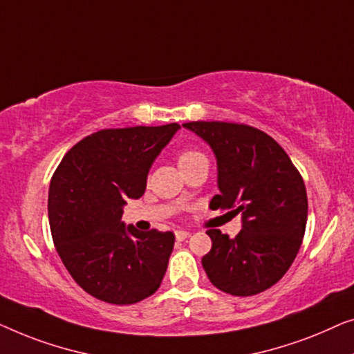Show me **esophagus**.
Returning a JSON list of instances; mask_svg holds the SVG:
<instances>
[{"label": "esophagus", "instance_id": "obj_1", "mask_svg": "<svg viewBox=\"0 0 354 354\" xmlns=\"http://www.w3.org/2000/svg\"><path fill=\"white\" fill-rule=\"evenodd\" d=\"M175 236H176V241H184V239H187L191 234L187 231H183V229H179V231L175 232Z\"/></svg>", "mask_w": 354, "mask_h": 354}]
</instances>
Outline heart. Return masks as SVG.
Instances as JSON below:
<instances>
[{"label":"heart","mask_w":354,"mask_h":354,"mask_svg":"<svg viewBox=\"0 0 354 354\" xmlns=\"http://www.w3.org/2000/svg\"><path fill=\"white\" fill-rule=\"evenodd\" d=\"M201 156H202V153L197 152V151H184V152L179 153L178 165H183V163H186L189 160H194V158H197V157H201Z\"/></svg>","instance_id":"1"}]
</instances>
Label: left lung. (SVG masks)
I'll return each mask as SVG.
<instances>
[{
    "label": "left lung",
    "instance_id": "obj_1",
    "mask_svg": "<svg viewBox=\"0 0 354 354\" xmlns=\"http://www.w3.org/2000/svg\"><path fill=\"white\" fill-rule=\"evenodd\" d=\"M215 153L218 189L210 208L241 213L234 239L208 229L212 250L202 258L210 282L236 297H250L286 274L300 250L308 220L303 178L290 157L260 129L226 122L183 123Z\"/></svg>",
    "mask_w": 354,
    "mask_h": 354
}]
</instances>
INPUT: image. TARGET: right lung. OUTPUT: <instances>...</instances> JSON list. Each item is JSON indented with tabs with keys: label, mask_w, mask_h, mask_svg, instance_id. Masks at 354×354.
<instances>
[{
	"label": "right lung",
	"mask_w": 354,
	"mask_h": 354,
	"mask_svg": "<svg viewBox=\"0 0 354 354\" xmlns=\"http://www.w3.org/2000/svg\"><path fill=\"white\" fill-rule=\"evenodd\" d=\"M179 129H101L66 153L49 184L48 215L64 266L97 300L133 305L160 287L175 234L139 232L122 221L128 198L146 191L147 175Z\"/></svg>",
	"instance_id": "1"
}]
</instances>
